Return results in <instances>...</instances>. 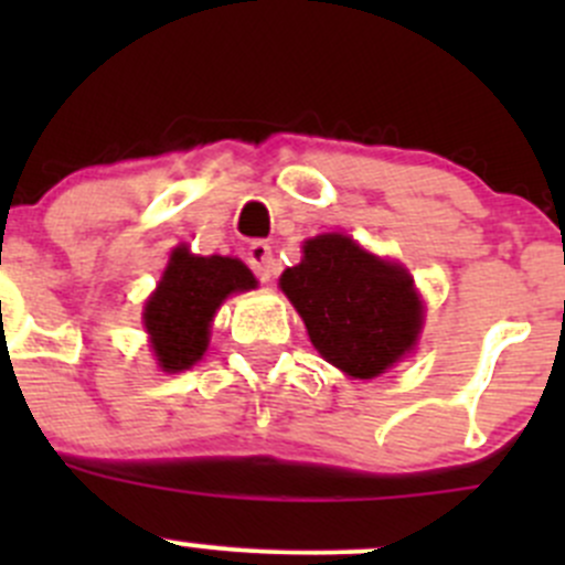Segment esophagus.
<instances>
[{
	"mask_svg": "<svg viewBox=\"0 0 565 565\" xmlns=\"http://www.w3.org/2000/svg\"><path fill=\"white\" fill-rule=\"evenodd\" d=\"M246 259H248L250 270L256 273V278H259V281H270V276L276 273V259H273V248L267 246L265 241L250 243Z\"/></svg>",
	"mask_w": 565,
	"mask_h": 565,
	"instance_id": "esophagus-1",
	"label": "esophagus"
}]
</instances>
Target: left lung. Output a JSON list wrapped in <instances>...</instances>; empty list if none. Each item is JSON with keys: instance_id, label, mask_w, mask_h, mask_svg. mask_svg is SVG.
<instances>
[{"instance_id": "1", "label": "left lung", "mask_w": 565, "mask_h": 565, "mask_svg": "<svg viewBox=\"0 0 565 565\" xmlns=\"http://www.w3.org/2000/svg\"><path fill=\"white\" fill-rule=\"evenodd\" d=\"M281 289L303 317L319 355L350 377L372 380L413 350L424 306L407 270L366 254L347 235L306 241Z\"/></svg>"}]
</instances>
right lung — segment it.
I'll return each instance as SVG.
<instances>
[{
  "mask_svg": "<svg viewBox=\"0 0 565 565\" xmlns=\"http://www.w3.org/2000/svg\"><path fill=\"white\" fill-rule=\"evenodd\" d=\"M254 287V273L241 259L174 248L161 284L145 306V328L163 372L191 369L207 350L210 319L221 300Z\"/></svg>",
  "mask_w": 565,
  "mask_h": 565,
  "instance_id": "1",
  "label": "right lung"
}]
</instances>
